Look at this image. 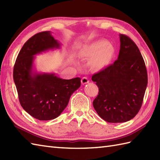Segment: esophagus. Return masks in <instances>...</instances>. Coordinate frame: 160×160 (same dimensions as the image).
I'll use <instances>...</instances> for the list:
<instances>
[{
  "label": "esophagus",
  "instance_id": "obj_1",
  "mask_svg": "<svg viewBox=\"0 0 160 160\" xmlns=\"http://www.w3.org/2000/svg\"><path fill=\"white\" fill-rule=\"evenodd\" d=\"M81 82H82V84H86L89 82V80L87 77H83L82 78V80H81Z\"/></svg>",
  "mask_w": 160,
  "mask_h": 160
}]
</instances>
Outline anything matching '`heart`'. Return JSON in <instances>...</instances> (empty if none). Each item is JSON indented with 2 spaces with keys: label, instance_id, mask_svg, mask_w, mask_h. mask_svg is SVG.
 Listing matches in <instances>:
<instances>
[{
  "label": "heart",
  "instance_id": "1",
  "mask_svg": "<svg viewBox=\"0 0 160 160\" xmlns=\"http://www.w3.org/2000/svg\"><path fill=\"white\" fill-rule=\"evenodd\" d=\"M114 53L113 47L108 45L106 40H97L84 47L81 54L86 58L91 59L90 66L96 70H101L106 67Z\"/></svg>",
  "mask_w": 160,
  "mask_h": 160
}]
</instances>
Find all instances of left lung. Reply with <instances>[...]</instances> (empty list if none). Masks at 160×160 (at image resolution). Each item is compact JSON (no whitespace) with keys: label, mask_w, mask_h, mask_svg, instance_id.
<instances>
[{"label":"left lung","mask_w":160,"mask_h":160,"mask_svg":"<svg viewBox=\"0 0 160 160\" xmlns=\"http://www.w3.org/2000/svg\"><path fill=\"white\" fill-rule=\"evenodd\" d=\"M118 60L94 74L92 80L99 88L93 105L107 122L131 120L140 111L148 83L147 68L138 46L128 36L120 34Z\"/></svg>","instance_id":"1"}]
</instances>
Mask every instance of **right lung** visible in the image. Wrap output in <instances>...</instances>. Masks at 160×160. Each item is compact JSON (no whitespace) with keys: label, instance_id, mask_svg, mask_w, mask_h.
I'll return each mask as SVG.
<instances>
[{"label":"right lung","instance_id":"right-lung-1","mask_svg":"<svg viewBox=\"0 0 160 160\" xmlns=\"http://www.w3.org/2000/svg\"><path fill=\"white\" fill-rule=\"evenodd\" d=\"M60 48L52 32L36 33L22 46L13 67V81L23 109L39 120L58 117L67 106L70 97L80 87V78L62 79L54 73L36 71V55Z\"/></svg>","mask_w":160,"mask_h":160}]
</instances>
